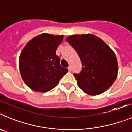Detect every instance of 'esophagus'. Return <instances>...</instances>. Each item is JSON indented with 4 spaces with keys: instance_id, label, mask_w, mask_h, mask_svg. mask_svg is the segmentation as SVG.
<instances>
[{
    "instance_id": "34e87169",
    "label": "esophagus",
    "mask_w": 132,
    "mask_h": 132,
    "mask_svg": "<svg viewBox=\"0 0 132 132\" xmlns=\"http://www.w3.org/2000/svg\"><path fill=\"white\" fill-rule=\"evenodd\" d=\"M68 68L69 72H71V71H72V66H69V67Z\"/></svg>"
}]
</instances>
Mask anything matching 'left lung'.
Returning <instances> with one entry per match:
<instances>
[{"instance_id":"8db88e82","label":"left lung","mask_w":132,"mask_h":132,"mask_svg":"<svg viewBox=\"0 0 132 132\" xmlns=\"http://www.w3.org/2000/svg\"><path fill=\"white\" fill-rule=\"evenodd\" d=\"M66 41L74 48L82 63L81 72L73 74L79 87L92 96L107 90L117 77V60L113 50L92 34L72 35Z\"/></svg>"}]
</instances>
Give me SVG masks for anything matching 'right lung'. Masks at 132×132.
Wrapping results in <instances>:
<instances>
[{"mask_svg":"<svg viewBox=\"0 0 132 132\" xmlns=\"http://www.w3.org/2000/svg\"><path fill=\"white\" fill-rule=\"evenodd\" d=\"M63 37L43 33L30 40L22 50L19 60L21 76L33 90H51L68 71L60 66V59L56 55Z\"/></svg>","mask_w":132,"mask_h":132,"instance_id":"1","label":"right lung"}]
</instances>
